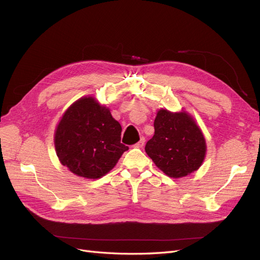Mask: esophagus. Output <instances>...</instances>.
I'll use <instances>...</instances> for the list:
<instances>
[{
	"instance_id": "34e87169",
	"label": "esophagus",
	"mask_w": 260,
	"mask_h": 260,
	"mask_svg": "<svg viewBox=\"0 0 260 260\" xmlns=\"http://www.w3.org/2000/svg\"><path fill=\"white\" fill-rule=\"evenodd\" d=\"M144 143H145V139H144V138H141V140L135 145V147H138V148L143 147V146H144Z\"/></svg>"
}]
</instances>
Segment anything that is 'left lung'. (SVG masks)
<instances>
[{
  "instance_id": "1",
  "label": "left lung",
  "mask_w": 260,
  "mask_h": 260,
  "mask_svg": "<svg viewBox=\"0 0 260 260\" xmlns=\"http://www.w3.org/2000/svg\"><path fill=\"white\" fill-rule=\"evenodd\" d=\"M154 128L145 152L165 175L183 178L202 166L206 156V140L190 114L161 108L157 112Z\"/></svg>"
}]
</instances>
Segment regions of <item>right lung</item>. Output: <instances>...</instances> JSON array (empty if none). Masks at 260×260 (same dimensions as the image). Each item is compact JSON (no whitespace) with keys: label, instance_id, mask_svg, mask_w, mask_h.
I'll return each instance as SVG.
<instances>
[{"label":"right lung","instance_id":"right-lung-1","mask_svg":"<svg viewBox=\"0 0 260 260\" xmlns=\"http://www.w3.org/2000/svg\"><path fill=\"white\" fill-rule=\"evenodd\" d=\"M121 125L94 96H83L62 114L54 145L62 166L78 177L100 179L129 147L120 143Z\"/></svg>","mask_w":260,"mask_h":260}]
</instances>
